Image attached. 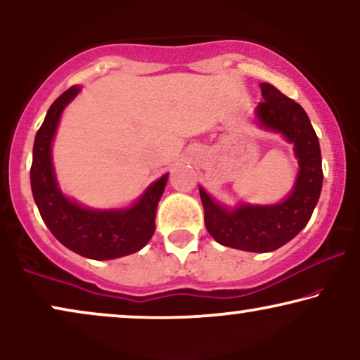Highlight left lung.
Here are the masks:
<instances>
[{"label": "left lung", "instance_id": "obj_1", "mask_svg": "<svg viewBox=\"0 0 360 360\" xmlns=\"http://www.w3.org/2000/svg\"><path fill=\"white\" fill-rule=\"evenodd\" d=\"M260 89L265 100L255 110L258 123L295 145L300 172L293 191L280 204H242L232 210L214 202L202 188L199 193L205 229L220 245L265 253L283 247L309 222L323 188V166L319 140L303 107L271 84Z\"/></svg>", "mask_w": 360, "mask_h": 360}]
</instances>
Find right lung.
I'll return each instance as SVG.
<instances>
[{
  "label": "right lung",
  "instance_id": "add662e5",
  "mask_svg": "<svg viewBox=\"0 0 360 360\" xmlns=\"http://www.w3.org/2000/svg\"><path fill=\"white\" fill-rule=\"evenodd\" d=\"M80 92L72 85L47 110L32 148L31 189L39 214L57 240L69 250L92 260H110L141 250L155 233L156 207L165 191L167 174L145 191L128 209H85L67 199L57 186L51 145L65 105Z\"/></svg>",
  "mask_w": 360,
  "mask_h": 360
}]
</instances>
